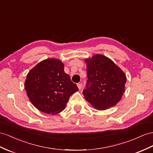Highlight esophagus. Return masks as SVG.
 Segmentation results:
<instances>
[{
  "instance_id": "34e87169",
  "label": "esophagus",
  "mask_w": 153,
  "mask_h": 153,
  "mask_svg": "<svg viewBox=\"0 0 153 153\" xmlns=\"http://www.w3.org/2000/svg\"><path fill=\"white\" fill-rule=\"evenodd\" d=\"M77 87L79 88V90H81L82 88V84L81 83H77Z\"/></svg>"
}]
</instances>
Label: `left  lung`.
<instances>
[{
    "mask_svg": "<svg viewBox=\"0 0 153 153\" xmlns=\"http://www.w3.org/2000/svg\"><path fill=\"white\" fill-rule=\"evenodd\" d=\"M88 80L83 94L97 110L114 106L125 92L127 78L124 72L106 56L96 54L86 59Z\"/></svg>",
    "mask_w": 153,
    "mask_h": 153,
    "instance_id": "8db88e82",
    "label": "left lung"
}]
</instances>
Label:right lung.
<instances>
[{"label": "right lung", "mask_w": 153, "mask_h": 153, "mask_svg": "<svg viewBox=\"0 0 153 153\" xmlns=\"http://www.w3.org/2000/svg\"><path fill=\"white\" fill-rule=\"evenodd\" d=\"M25 90L32 103L46 114H56L64 110L70 96L79 91L64 71V64L50 58L30 70L25 81Z\"/></svg>", "instance_id": "1"}]
</instances>
